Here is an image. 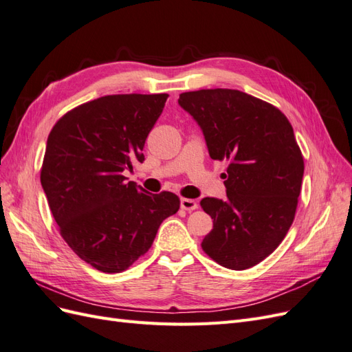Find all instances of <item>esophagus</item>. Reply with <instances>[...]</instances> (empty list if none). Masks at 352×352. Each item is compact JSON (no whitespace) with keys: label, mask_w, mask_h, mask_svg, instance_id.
Listing matches in <instances>:
<instances>
[{"label":"esophagus","mask_w":352,"mask_h":352,"mask_svg":"<svg viewBox=\"0 0 352 352\" xmlns=\"http://www.w3.org/2000/svg\"><path fill=\"white\" fill-rule=\"evenodd\" d=\"M198 207L197 201L194 199H189V198H182L180 199V208L186 210V211H194Z\"/></svg>","instance_id":"34e87169"}]
</instances>
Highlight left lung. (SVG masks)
<instances>
[{"instance_id": "8db88e82", "label": "left lung", "mask_w": 352, "mask_h": 352, "mask_svg": "<svg viewBox=\"0 0 352 352\" xmlns=\"http://www.w3.org/2000/svg\"><path fill=\"white\" fill-rule=\"evenodd\" d=\"M201 127L212 160H226V199L202 198L212 219L204 252L220 265L245 270L279 247L301 192L304 160L286 116L236 89L179 95Z\"/></svg>"}]
</instances>
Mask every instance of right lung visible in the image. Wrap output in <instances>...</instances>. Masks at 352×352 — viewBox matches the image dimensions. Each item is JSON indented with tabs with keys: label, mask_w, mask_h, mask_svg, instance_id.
<instances>
[{
	"label": "right lung",
	"mask_w": 352,
	"mask_h": 352,
	"mask_svg": "<svg viewBox=\"0 0 352 352\" xmlns=\"http://www.w3.org/2000/svg\"><path fill=\"white\" fill-rule=\"evenodd\" d=\"M167 94L105 95L66 113L47 141L41 185L63 239L104 273H120L151 248L162 221L179 210L172 192L127 182Z\"/></svg>",
	"instance_id": "obj_1"
}]
</instances>
